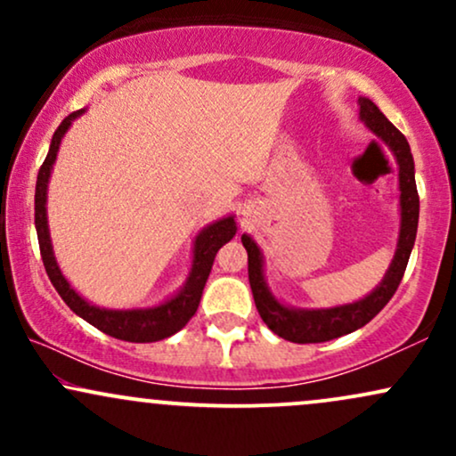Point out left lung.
<instances>
[{"instance_id": "8db88e82", "label": "left lung", "mask_w": 456, "mask_h": 456, "mask_svg": "<svg viewBox=\"0 0 456 456\" xmlns=\"http://www.w3.org/2000/svg\"><path fill=\"white\" fill-rule=\"evenodd\" d=\"M360 119L364 126L388 145L399 165V206H401V227L396 240L395 257L390 268L386 270L384 279L369 296L362 300L349 302V305L330 306V308H297L282 305L279 297L270 291L264 276V253L250 235H242V244L248 253V281L253 289L255 306L261 319L272 332L291 343H323L354 330L366 326L378 313L390 302L396 287L405 274L407 261H410L413 242L418 232V214H420V199H418L416 175H413V156L410 143L403 134L392 126L378 104L369 98H358Z\"/></svg>"}]
</instances>
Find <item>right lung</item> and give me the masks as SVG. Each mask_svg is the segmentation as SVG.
<instances>
[{
  "label": "right lung",
  "instance_id": "obj_1",
  "mask_svg": "<svg viewBox=\"0 0 456 456\" xmlns=\"http://www.w3.org/2000/svg\"><path fill=\"white\" fill-rule=\"evenodd\" d=\"M83 113H86V109L70 113L64 122L57 126L53 139H51L49 154H46L43 167H40L38 171V180H36V233H38L40 255H43L45 270L46 274H49L51 282H53L57 294L61 296V300H64L78 317L86 319L87 323H92V326L101 330V332L119 338V341L130 343L162 341V338L171 337L177 330L184 328L188 319L197 313L199 300H201L203 287H206L208 276H210L214 257H216L218 248H221L223 244H227L235 235V232H238L235 218H218L216 223H210L208 227H203L201 232L197 233L195 244H192L191 270H188L184 285L180 287L177 294L167 297L160 305L148 308H102L87 302L86 297L78 296L77 291L72 289L70 282H68L66 276L61 274L53 253V244H51L49 221H46V191H49L51 171H53L60 143L68 133V128L72 126V122Z\"/></svg>",
  "mask_w": 456,
  "mask_h": 456
}]
</instances>
